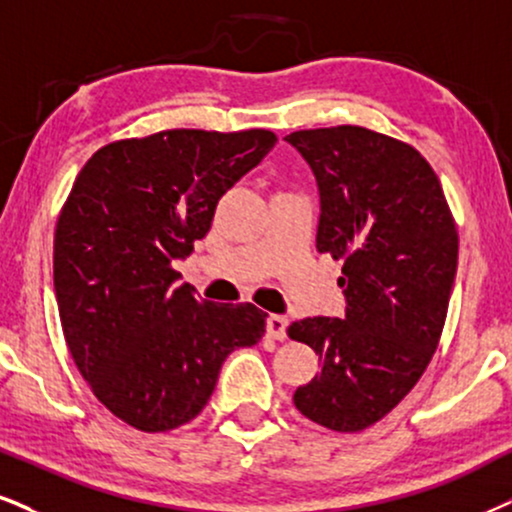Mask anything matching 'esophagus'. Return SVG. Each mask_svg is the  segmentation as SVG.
<instances>
[{"label":"esophagus","mask_w":512,"mask_h":512,"mask_svg":"<svg viewBox=\"0 0 512 512\" xmlns=\"http://www.w3.org/2000/svg\"><path fill=\"white\" fill-rule=\"evenodd\" d=\"M287 325H289V320L285 318V315H270L268 323H266L268 337L277 339V342H282V339L287 337Z\"/></svg>","instance_id":"obj_1"}]
</instances>
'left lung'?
Wrapping results in <instances>:
<instances>
[{
    "label": "left lung",
    "mask_w": 512,
    "mask_h": 512,
    "mask_svg": "<svg viewBox=\"0 0 512 512\" xmlns=\"http://www.w3.org/2000/svg\"><path fill=\"white\" fill-rule=\"evenodd\" d=\"M285 140L320 192V254L344 261V318H306L287 334L320 356L294 406L334 432L382 420L418 384L444 330L458 230L418 149L361 125L299 130Z\"/></svg>",
    "instance_id": "obj_1"
}]
</instances>
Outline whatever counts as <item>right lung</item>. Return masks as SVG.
Returning <instances> with one entry per match:
<instances>
[{
	"mask_svg": "<svg viewBox=\"0 0 512 512\" xmlns=\"http://www.w3.org/2000/svg\"><path fill=\"white\" fill-rule=\"evenodd\" d=\"M270 130H163L94 151L54 232V292L80 375L142 432L194 420L220 365L268 315L211 304L173 268L211 230L223 194L275 147Z\"/></svg>",
	"mask_w": 512,
	"mask_h": 512,
	"instance_id": "add662e5",
	"label": "right lung"
}]
</instances>
